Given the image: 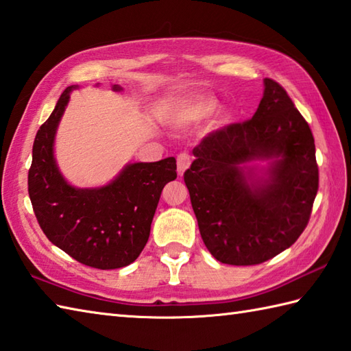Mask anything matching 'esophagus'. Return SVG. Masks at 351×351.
I'll use <instances>...</instances> for the list:
<instances>
[{
    "instance_id": "34e87169",
    "label": "esophagus",
    "mask_w": 351,
    "mask_h": 351,
    "mask_svg": "<svg viewBox=\"0 0 351 351\" xmlns=\"http://www.w3.org/2000/svg\"><path fill=\"white\" fill-rule=\"evenodd\" d=\"M190 162H191V158H190V155H189V154L182 152V154L178 155V158H176V164H178V175L182 176V175H184V171L190 167Z\"/></svg>"
}]
</instances>
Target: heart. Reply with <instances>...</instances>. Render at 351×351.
Segmentation results:
<instances>
[{
    "mask_svg": "<svg viewBox=\"0 0 351 351\" xmlns=\"http://www.w3.org/2000/svg\"><path fill=\"white\" fill-rule=\"evenodd\" d=\"M217 109H219L217 100L211 97H205L180 109V111L175 114V123L178 126L193 125L196 121L208 119V117L215 114Z\"/></svg>",
    "mask_w": 351,
    "mask_h": 351,
    "instance_id": "b5f03b06",
    "label": "heart"
}]
</instances>
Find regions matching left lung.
Masks as SVG:
<instances>
[{"mask_svg":"<svg viewBox=\"0 0 351 351\" xmlns=\"http://www.w3.org/2000/svg\"><path fill=\"white\" fill-rule=\"evenodd\" d=\"M263 85L252 119L205 136L184 173L204 243L226 265H258L289 248L318 191L311 128L283 86Z\"/></svg>","mask_w":351,"mask_h":351,"instance_id":"obj_1","label":"left lung"}]
</instances>
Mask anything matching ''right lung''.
I'll return each mask as SVG.
<instances>
[{
	"mask_svg": "<svg viewBox=\"0 0 351 351\" xmlns=\"http://www.w3.org/2000/svg\"><path fill=\"white\" fill-rule=\"evenodd\" d=\"M75 88L79 85L62 93L38 130L29 196L40 228L53 245L86 266L117 269L135 262L146 246L164 185L176 180V160L169 156L156 162H129L101 187H74L58 167L54 140ZM121 89L112 85V91Z\"/></svg>",
	"mask_w": 351,
	"mask_h": 351,
	"instance_id": "obj_1",
	"label": "right lung"
}]
</instances>
